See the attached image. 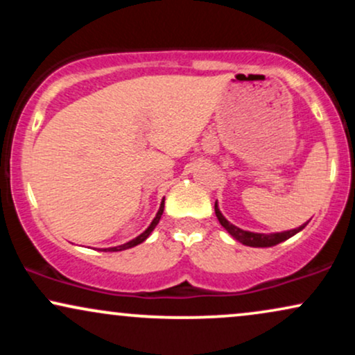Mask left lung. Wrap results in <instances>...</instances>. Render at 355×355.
Returning <instances> with one entry per match:
<instances>
[{
	"mask_svg": "<svg viewBox=\"0 0 355 355\" xmlns=\"http://www.w3.org/2000/svg\"><path fill=\"white\" fill-rule=\"evenodd\" d=\"M215 215H217L220 225H222L223 229L229 232V234L235 240H239L240 243H243V245H247V247H272V245H277V243L285 242L287 239L294 237L295 234H299V232L304 230L305 225H307V222H305L300 227H297V229H292V230L274 232V234H259V232L243 230V229H240V227L234 225L232 222H229V220L223 217L222 211H220L218 202H215Z\"/></svg>",
	"mask_w": 355,
	"mask_h": 355,
	"instance_id": "obj_1",
	"label": "left lung"
}]
</instances>
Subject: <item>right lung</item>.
Instances as JSON below:
<instances>
[{
  "mask_svg": "<svg viewBox=\"0 0 355 355\" xmlns=\"http://www.w3.org/2000/svg\"><path fill=\"white\" fill-rule=\"evenodd\" d=\"M164 209H165V198H164V200H162V203H160V209H158L157 215H155V218L152 220V223H150V225L146 227V230L144 232V234H140V235H138V237H135L133 240H130V242L121 243V245H116V247H108V248H101V250H105V252H107V250H108V252H120V250H126V248H132V247L138 245V243L145 242V240L150 237V234H152V232L155 230V227L158 225V222H160L162 215H164Z\"/></svg>",
  "mask_w": 355,
  "mask_h": 355,
  "instance_id": "right-lung-1",
  "label": "right lung"
}]
</instances>
